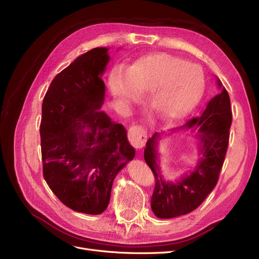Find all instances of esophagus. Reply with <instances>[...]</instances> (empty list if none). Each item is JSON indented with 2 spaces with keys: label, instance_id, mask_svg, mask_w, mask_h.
Listing matches in <instances>:
<instances>
[{
  "label": "esophagus",
  "instance_id": "34e87169",
  "mask_svg": "<svg viewBox=\"0 0 259 259\" xmlns=\"http://www.w3.org/2000/svg\"><path fill=\"white\" fill-rule=\"evenodd\" d=\"M128 140L135 148H143L147 142V132L140 126V125H134L128 130Z\"/></svg>",
  "mask_w": 259,
  "mask_h": 259
}]
</instances>
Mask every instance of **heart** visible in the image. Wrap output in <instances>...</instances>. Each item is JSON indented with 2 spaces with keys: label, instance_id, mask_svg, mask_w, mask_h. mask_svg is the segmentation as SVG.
Instances as JSON below:
<instances>
[{
  "label": "heart",
  "instance_id": "obj_1",
  "mask_svg": "<svg viewBox=\"0 0 259 259\" xmlns=\"http://www.w3.org/2000/svg\"><path fill=\"white\" fill-rule=\"evenodd\" d=\"M204 74L197 65L166 53L143 56L125 70L109 76L113 98L134 103L147 95L148 107L165 121L189 113L204 91Z\"/></svg>",
  "mask_w": 259,
  "mask_h": 259
}]
</instances>
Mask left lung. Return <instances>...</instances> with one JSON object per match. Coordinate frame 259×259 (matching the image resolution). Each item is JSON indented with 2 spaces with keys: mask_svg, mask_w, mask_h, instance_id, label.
I'll return each mask as SVG.
<instances>
[{
  "mask_svg": "<svg viewBox=\"0 0 259 259\" xmlns=\"http://www.w3.org/2000/svg\"><path fill=\"white\" fill-rule=\"evenodd\" d=\"M222 92L211 98L201 116L192 117L177 130H198L202 158L189 175L176 183L166 182L160 174L156 145L160 134L148 139L144 158L155 178L151 208L156 217L173 218L199 207L214 189L229 144L232 111L229 94L217 80Z\"/></svg>",
  "mask_w": 259,
  "mask_h": 259,
  "instance_id": "obj_1",
  "label": "left lung"
}]
</instances>
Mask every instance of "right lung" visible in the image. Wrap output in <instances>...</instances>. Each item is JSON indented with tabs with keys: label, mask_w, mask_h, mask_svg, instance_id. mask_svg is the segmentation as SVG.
<instances>
[{
	"label": "right lung",
	"mask_w": 259,
	"mask_h": 259,
	"mask_svg": "<svg viewBox=\"0 0 259 259\" xmlns=\"http://www.w3.org/2000/svg\"><path fill=\"white\" fill-rule=\"evenodd\" d=\"M109 59L106 48L81 55L54 77L42 104L44 179L66 206L90 215L107 208L114 177L135 156L123 125L99 111Z\"/></svg>",
	"instance_id": "obj_1"
}]
</instances>
